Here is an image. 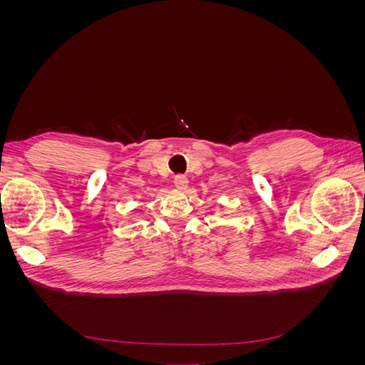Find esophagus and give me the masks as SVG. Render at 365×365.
Returning a JSON list of instances; mask_svg holds the SVG:
<instances>
[{
	"mask_svg": "<svg viewBox=\"0 0 365 365\" xmlns=\"http://www.w3.org/2000/svg\"><path fill=\"white\" fill-rule=\"evenodd\" d=\"M173 184L176 189H185L187 184H189V180H187L185 175H176L173 178Z\"/></svg>",
	"mask_w": 365,
	"mask_h": 365,
	"instance_id": "esophagus-1",
	"label": "esophagus"
}]
</instances>
